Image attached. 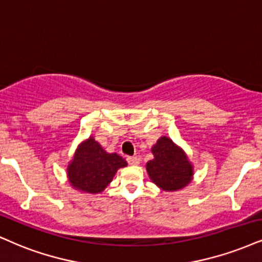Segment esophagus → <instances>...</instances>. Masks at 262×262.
I'll return each instance as SVG.
<instances>
[{
  "mask_svg": "<svg viewBox=\"0 0 262 262\" xmlns=\"http://www.w3.org/2000/svg\"><path fill=\"white\" fill-rule=\"evenodd\" d=\"M127 163L130 164V165H138V164H140V159H138L137 157H128Z\"/></svg>",
  "mask_w": 262,
  "mask_h": 262,
  "instance_id": "obj_1",
  "label": "esophagus"
}]
</instances>
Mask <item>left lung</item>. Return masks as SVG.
Returning <instances> with one entry per match:
<instances>
[{"instance_id":"1","label":"left lung","mask_w":262,"mask_h":262,"mask_svg":"<svg viewBox=\"0 0 262 262\" xmlns=\"http://www.w3.org/2000/svg\"><path fill=\"white\" fill-rule=\"evenodd\" d=\"M154 159L147 163L148 175L164 190L181 189L192 180V165L170 138L161 137L151 148Z\"/></svg>"}]
</instances>
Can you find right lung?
I'll return each instance as SVG.
<instances>
[{
    "mask_svg": "<svg viewBox=\"0 0 262 262\" xmlns=\"http://www.w3.org/2000/svg\"><path fill=\"white\" fill-rule=\"evenodd\" d=\"M127 165L124 158L116 153H106L90 137L77 148L75 157L68 166V177L76 189L86 193H101L115 172Z\"/></svg>",
    "mask_w": 262,
    "mask_h": 262,
    "instance_id": "add662e5",
    "label": "right lung"
}]
</instances>
